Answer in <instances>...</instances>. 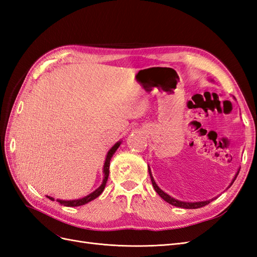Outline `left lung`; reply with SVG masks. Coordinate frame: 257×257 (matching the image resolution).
I'll list each match as a JSON object with an SVG mask.
<instances>
[{"label":"left lung","mask_w":257,"mask_h":257,"mask_svg":"<svg viewBox=\"0 0 257 257\" xmlns=\"http://www.w3.org/2000/svg\"><path fill=\"white\" fill-rule=\"evenodd\" d=\"M148 170H149V175H150V178H151V182H152V185H153V188H154V190H155V192H157L159 195L164 199L165 201H167L168 204H170V205H173V206H176V207H180V208H184V209H197V208H201V207H204V206H206V205H208V204H210L211 203L212 200H214L216 197H214V198H212V199H209V200H204V201H195V203H188V201H181V200H178V199H176V198H174V197H172V196H169L168 194H166L164 191H162L159 186H158V184L155 183V181H154V179H153V177H152V174H151V170H150V167L148 168ZM239 170L240 169H238V172H237V174H236V176H235V178L232 179V181H231V183H230V185L234 183V181L236 180V178H237V176H238V174H239ZM229 185V186H230ZM228 186V188H229Z\"/></svg>","instance_id":"left-lung-1"}]
</instances>
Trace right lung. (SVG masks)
<instances>
[{"label":"right lung","mask_w":257,"mask_h":257,"mask_svg":"<svg viewBox=\"0 0 257 257\" xmlns=\"http://www.w3.org/2000/svg\"><path fill=\"white\" fill-rule=\"evenodd\" d=\"M121 145V142H118L116 143L111 149L108 151L107 153V157H106V160H105V164H104V179H103V182L102 184L99 185V188H97L94 192H92L91 194H89V195H87L83 198H80V199H75V200H60V199H57L58 203H60L61 205H64L66 207H78V206H82V205H85L88 204L89 201L95 199L96 197H98L100 194L103 193L105 186H106V182L108 180V176H109V165H110V160L112 158V155L114 154V152L116 151V149H118L119 146ZM50 200H54L53 197H50V196H47Z\"/></svg>","instance_id":"obj_1"}]
</instances>
